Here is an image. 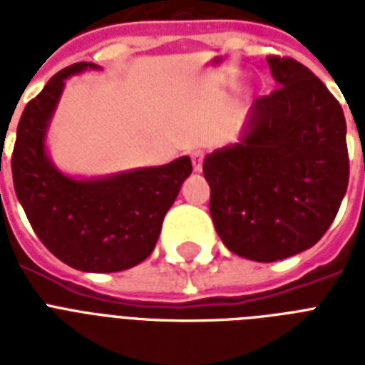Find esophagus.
Here are the masks:
<instances>
[{
	"instance_id": "34e87169",
	"label": "esophagus",
	"mask_w": 365,
	"mask_h": 365,
	"mask_svg": "<svg viewBox=\"0 0 365 365\" xmlns=\"http://www.w3.org/2000/svg\"><path fill=\"white\" fill-rule=\"evenodd\" d=\"M202 159H205V153H202V151H193V153H191V160H193L195 172L202 170Z\"/></svg>"
}]
</instances>
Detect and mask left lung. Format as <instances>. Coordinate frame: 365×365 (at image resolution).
I'll return each mask as SVG.
<instances>
[{
    "mask_svg": "<svg viewBox=\"0 0 365 365\" xmlns=\"http://www.w3.org/2000/svg\"><path fill=\"white\" fill-rule=\"evenodd\" d=\"M278 87L255 100L242 142L205 159L210 216L233 254L284 259L322 239L349 185L346 123L326 85L289 56H267Z\"/></svg>",
    "mask_w": 365,
    "mask_h": 365,
    "instance_id": "left-lung-1",
    "label": "left lung"
}]
</instances>
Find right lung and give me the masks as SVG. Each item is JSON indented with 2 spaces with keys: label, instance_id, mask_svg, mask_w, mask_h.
I'll return each instance as SVG.
<instances>
[{
  "label": "right lung",
  "instance_id": "obj_1",
  "mask_svg": "<svg viewBox=\"0 0 365 365\" xmlns=\"http://www.w3.org/2000/svg\"><path fill=\"white\" fill-rule=\"evenodd\" d=\"M94 68L77 62L48 79L26 104L14 142L11 170L20 205L45 248L85 272H117L142 263L160 235L165 214L193 166L189 157L104 180L60 174L45 153V130L64 79Z\"/></svg>",
  "mask_w": 365,
  "mask_h": 365
}]
</instances>
